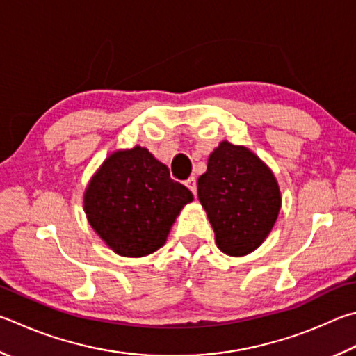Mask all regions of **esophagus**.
<instances>
[{"label": "esophagus", "mask_w": 356, "mask_h": 356, "mask_svg": "<svg viewBox=\"0 0 356 356\" xmlns=\"http://www.w3.org/2000/svg\"><path fill=\"white\" fill-rule=\"evenodd\" d=\"M185 185L186 186H188V188H190V191L193 193V195H195L196 196V193H197V185H196V177H188V179H186L185 180Z\"/></svg>", "instance_id": "obj_1"}]
</instances>
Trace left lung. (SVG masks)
I'll list each match as a JSON object with an SVG mask.
<instances>
[{
  "label": "left lung",
  "instance_id": "obj_1",
  "mask_svg": "<svg viewBox=\"0 0 356 356\" xmlns=\"http://www.w3.org/2000/svg\"><path fill=\"white\" fill-rule=\"evenodd\" d=\"M197 196L218 249L244 257L260 248L282 207L274 172L249 147L221 141L197 180Z\"/></svg>",
  "mask_w": 356,
  "mask_h": 356
}]
</instances>
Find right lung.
<instances>
[{
	"label": "right lung",
	"mask_w": 356,
	"mask_h": 356,
	"mask_svg": "<svg viewBox=\"0 0 356 356\" xmlns=\"http://www.w3.org/2000/svg\"><path fill=\"white\" fill-rule=\"evenodd\" d=\"M193 193L141 146L112 152L83 193L88 224L108 249L129 258L159 250Z\"/></svg>",
	"instance_id": "obj_1"
}]
</instances>
